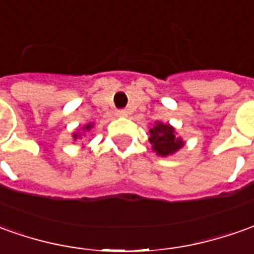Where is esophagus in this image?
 <instances>
[{"mask_svg": "<svg viewBox=\"0 0 254 254\" xmlns=\"http://www.w3.org/2000/svg\"><path fill=\"white\" fill-rule=\"evenodd\" d=\"M116 115H117V116H119V117H127V116H128V110H126V109L117 110Z\"/></svg>", "mask_w": 254, "mask_h": 254, "instance_id": "34e87169", "label": "esophagus"}]
</instances>
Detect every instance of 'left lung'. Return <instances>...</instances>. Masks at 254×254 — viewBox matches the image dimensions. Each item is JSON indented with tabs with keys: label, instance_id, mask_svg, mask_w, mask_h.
<instances>
[{
	"label": "left lung",
	"instance_id": "left-lung-1",
	"mask_svg": "<svg viewBox=\"0 0 254 254\" xmlns=\"http://www.w3.org/2000/svg\"><path fill=\"white\" fill-rule=\"evenodd\" d=\"M149 142L157 156L167 157L177 153L185 145V141L177 134L176 128L169 123L155 122L149 130Z\"/></svg>",
	"mask_w": 254,
	"mask_h": 254
}]
</instances>
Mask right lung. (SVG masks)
I'll return each mask as SVG.
<instances>
[{
    "mask_svg": "<svg viewBox=\"0 0 254 254\" xmlns=\"http://www.w3.org/2000/svg\"><path fill=\"white\" fill-rule=\"evenodd\" d=\"M92 128H94V123H87L85 126H83L81 128H78L76 132H73V139H74V141L81 139L83 137H85V132H90Z\"/></svg>",
    "mask_w": 254,
    "mask_h": 254,
    "instance_id": "right-lung-1",
    "label": "right lung"
}]
</instances>
